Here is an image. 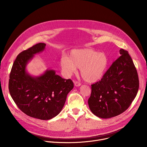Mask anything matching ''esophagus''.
Returning <instances> with one entry per match:
<instances>
[{
  "label": "esophagus",
  "instance_id": "obj_1",
  "mask_svg": "<svg viewBox=\"0 0 147 147\" xmlns=\"http://www.w3.org/2000/svg\"><path fill=\"white\" fill-rule=\"evenodd\" d=\"M74 86L76 87H80L81 86V83H80L78 81H76V82H74Z\"/></svg>",
  "mask_w": 147,
  "mask_h": 147
}]
</instances>
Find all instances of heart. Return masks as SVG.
<instances>
[{"label":"heart","mask_w":147,"mask_h":147,"mask_svg":"<svg viewBox=\"0 0 147 147\" xmlns=\"http://www.w3.org/2000/svg\"><path fill=\"white\" fill-rule=\"evenodd\" d=\"M59 63L66 76H71L79 68L83 80L92 84L98 82L104 77L108 69L109 59L105 53L90 48H83L71 51L69 56L63 55Z\"/></svg>","instance_id":"obj_1"}]
</instances>
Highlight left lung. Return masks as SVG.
<instances>
[{"instance_id": "1", "label": "left lung", "mask_w": 147, "mask_h": 147, "mask_svg": "<svg viewBox=\"0 0 147 147\" xmlns=\"http://www.w3.org/2000/svg\"><path fill=\"white\" fill-rule=\"evenodd\" d=\"M120 56L104 77L91 85L88 103L95 116L108 119L116 116L130 107L136 98L139 80L137 70L128 52L120 50Z\"/></svg>"}]
</instances>
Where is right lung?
I'll return each mask as SVG.
<instances>
[{"mask_svg": "<svg viewBox=\"0 0 147 147\" xmlns=\"http://www.w3.org/2000/svg\"><path fill=\"white\" fill-rule=\"evenodd\" d=\"M45 47V44L39 43L18 54L9 82L10 95L18 108L27 115L40 120L57 116L74 87L70 79L62 78L54 70H47L38 76L28 73V63L35 55L43 52Z\"/></svg>", "mask_w": 147, "mask_h": 147, "instance_id": "add662e5", "label": "right lung"}]
</instances>
